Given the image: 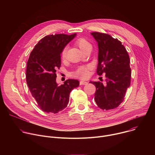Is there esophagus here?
<instances>
[{
  "instance_id": "obj_1",
  "label": "esophagus",
  "mask_w": 155,
  "mask_h": 155,
  "mask_svg": "<svg viewBox=\"0 0 155 155\" xmlns=\"http://www.w3.org/2000/svg\"><path fill=\"white\" fill-rule=\"evenodd\" d=\"M87 84V81H80V85H86Z\"/></svg>"
}]
</instances>
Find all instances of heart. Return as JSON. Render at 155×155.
Here are the masks:
<instances>
[{
	"label": "heart",
	"instance_id": "obj_1",
	"mask_svg": "<svg viewBox=\"0 0 155 155\" xmlns=\"http://www.w3.org/2000/svg\"><path fill=\"white\" fill-rule=\"evenodd\" d=\"M76 45L80 48V49L83 51L84 50L87 48H91V44L88 42L84 38H78L76 41ZM66 54H67V48H64L61 53V58L64 59L66 58ZM90 66H82V67L79 68L74 73V76L75 77L80 78H85L88 75H89V70Z\"/></svg>",
	"mask_w": 155,
	"mask_h": 155
}]
</instances>
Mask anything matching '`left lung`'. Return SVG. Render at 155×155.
<instances>
[{
  "label": "left lung",
  "mask_w": 155,
  "mask_h": 155,
  "mask_svg": "<svg viewBox=\"0 0 155 155\" xmlns=\"http://www.w3.org/2000/svg\"><path fill=\"white\" fill-rule=\"evenodd\" d=\"M98 45V65L97 74H105V84L90 81L95 85L94 100L103 110L117 108L123 101L130 86L131 70L129 54L117 38L107 34L91 33Z\"/></svg>",
  "instance_id": "1"
}]
</instances>
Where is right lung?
I'll use <instances>...</instances> for the list:
<instances>
[{
  "mask_svg": "<svg viewBox=\"0 0 155 155\" xmlns=\"http://www.w3.org/2000/svg\"><path fill=\"white\" fill-rule=\"evenodd\" d=\"M77 34H55L41 39L31 51L26 68V81L39 107L47 113L57 114L67 107L70 93L80 84L68 79L56 83V71L61 67V54Z\"/></svg>",
  "mask_w": 155,
  "mask_h": 155,
  "instance_id": "1",
  "label": "right lung"
}]
</instances>
